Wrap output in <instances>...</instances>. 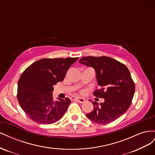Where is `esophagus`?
Wrapping results in <instances>:
<instances>
[{"label": "esophagus", "mask_w": 155, "mask_h": 155, "mask_svg": "<svg viewBox=\"0 0 155 155\" xmlns=\"http://www.w3.org/2000/svg\"><path fill=\"white\" fill-rule=\"evenodd\" d=\"M70 99H71V100H77V101L79 102V103H80V104H83V103L85 101V100L83 97H78L72 96V97H70Z\"/></svg>", "instance_id": "34e87169"}]
</instances>
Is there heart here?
<instances>
[{
	"label": "heart",
	"mask_w": 155,
	"mask_h": 155,
	"mask_svg": "<svg viewBox=\"0 0 155 155\" xmlns=\"http://www.w3.org/2000/svg\"><path fill=\"white\" fill-rule=\"evenodd\" d=\"M85 92V91H81V93H82V94H84Z\"/></svg>",
	"instance_id": "1"
}]
</instances>
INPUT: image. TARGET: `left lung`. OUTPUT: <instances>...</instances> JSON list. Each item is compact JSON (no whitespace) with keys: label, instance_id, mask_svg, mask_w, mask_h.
Masks as SVG:
<instances>
[{"label":"left lung","instance_id":"left-lung-1","mask_svg":"<svg viewBox=\"0 0 155 155\" xmlns=\"http://www.w3.org/2000/svg\"><path fill=\"white\" fill-rule=\"evenodd\" d=\"M79 63L95 70L99 90L94 92L104 103L92 102L94 108L87 114L88 119L99 124H107L122 116L130 107L135 91L134 83L125 65L112 58L102 57L82 58Z\"/></svg>","mask_w":155,"mask_h":155}]
</instances>
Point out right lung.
<instances>
[{"mask_svg": "<svg viewBox=\"0 0 155 155\" xmlns=\"http://www.w3.org/2000/svg\"><path fill=\"white\" fill-rule=\"evenodd\" d=\"M78 58L42 59L28 67L18 79L17 99L22 109L36 123L57 122L67 112L70 100L53 99L54 85L62 81Z\"/></svg>", "mask_w": 155, "mask_h": 155, "instance_id": "right-lung-1", "label": "right lung"}]
</instances>
